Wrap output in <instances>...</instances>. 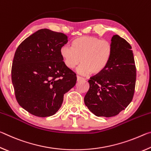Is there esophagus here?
Listing matches in <instances>:
<instances>
[{"label": "esophagus", "mask_w": 151, "mask_h": 151, "mask_svg": "<svg viewBox=\"0 0 151 151\" xmlns=\"http://www.w3.org/2000/svg\"><path fill=\"white\" fill-rule=\"evenodd\" d=\"M76 80H77V81H83V80H85V79H84L83 78L81 77V76H76Z\"/></svg>", "instance_id": "34e87169"}]
</instances>
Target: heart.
<instances>
[{
  "label": "heart",
  "instance_id": "obj_1",
  "mask_svg": "<svg viewBox=\"0 0 151 151\" xmlns=\"http://www.w3.org/2000/svg\"><path fill=\"white\" fill-rule=\"evenodd\" d=\"M73 47L63 45L60 54L66 66L72 69L82 63L76 71L81 75H97L105 69L112 53L111 42L92 36L77 38Z\"/></svg>",
  "mask_w": 151,
  "mask_h": 151
}]
</instances>
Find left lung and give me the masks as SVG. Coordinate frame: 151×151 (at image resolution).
<instances>
[{"label":"left lung","instance_id":"left-lung-1","mask_svg":"<svg viewBox=\"0 0 151 151\" xmlns=\"http://www.w3.org/2000/svg\"><path fill=\"white\" fill-rule=\"evenodd\" d=\"M112 53L103 72L91 77L84 99L97 116H116L131 103L136 83V66L131 46L119 35L111 39Z\"/></svg>","mask_w":151,"mask_h":151}]
</instances>
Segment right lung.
<instances>
[{
    "label": "right lung",
    "instance_id": "obj_1",
    "mask_svg": "<svg viewBox=\"0 0 151 151\" xmlns=\"http://www.w3.org/2000/svg\"><path fill=\"white\" fill-rule=\"evenodd\" d=\"M67 36L47 29L37 30L18 47L11 76L19 105L39 117L55 114L64 94L75 85L76 74L67 68L60 49Z\"/></svg>",
    "mask_w": 151,
    "mask_h": 151
}]
</instances>
